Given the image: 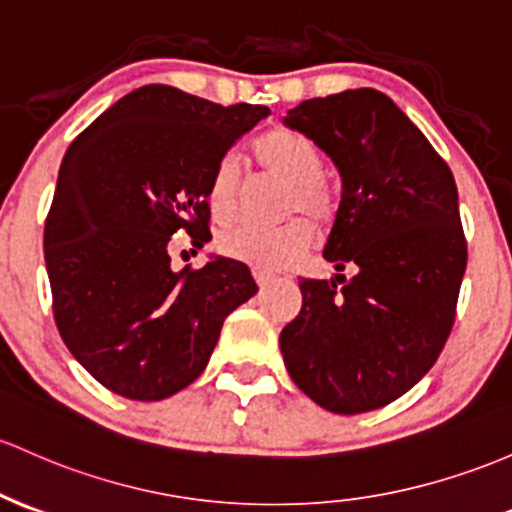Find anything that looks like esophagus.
Returning a JSON list of instances; mask_svg holds the SVG:
<instances>
[{"label": "esophagus", "mask_w": 512, "mask_h": 512, "mask_svg": "<svg viewBox=\"0 0 512 512\" xmlns=\"http://www.w3.org/2000/svg\"><path fill=\"white\" fill-rule=\"evenodd\" d=\"M252 277H255V282L260 286L272 282V272H267V269H262V267H252Z\"/></svg>", "instance_id": "obj_1"}]
</instances>
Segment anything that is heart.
<instances>
[{"label":"heart","instance_id":"b5f03b06","mask_svg":"<svg viewBox=\"0 0 512 512\" xmlns=\"http://www.w3.org/2000/svg\"><path fill=\"white\" fill-rule=\"evenodd\" d=\"M255 162L272 177L286 182L282 196L284 223L272 228L240 223L218 235V250L233 260L262 269H282L299 262L316 240V228L330 226L338 213V194L328 179L320 177L323 157L320 150L301 133L289 128H272L252 143ZM240 174L233 157H223L211 174L209 209L213 218L226 221L238 209Z\"/></svg>","mask_w":512,"mask_h":512}]
</instances>
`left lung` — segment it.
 <instances>
[{
	"label": "left lung",
	"instance_id": "obj_1",
	"mask_svg": "<svg viewBox=\"0 0 512 512\" xmlns=\"http://www.w3.org/2000/svg\"><path fill=\"white\" fill-rule=\"evenodd\" d=\"M284 123L338 167L323 257L355 277L301 279L279 335L286 372L325 411L355 415L411 391L452 333L466 269L457 184L420 128L376 89L306 99Z\"/></svg>",
	"mask_w": 512,
	"mask_h": 512
}]
</instances>
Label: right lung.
<instances>
[{"mask_svg": "<svg viewBox=\"0 0 512 512\" xmlns=\"http://www.w3.org/2000/svg\"><path fill=\"white\" fill-rule=\"evenodd\" d=\"M267 106H221L167 84L116 101L72 140L43 250L53 316L101 386L162 401L209 364L226 320L255 296L243 262L213 257L174 272L172 235L209 233L211 174Z\"/></svg>", "mask_w": 512, "mask_h": 512, "instance_id": "add662e5", "label": "right lung"}]
</instances>
